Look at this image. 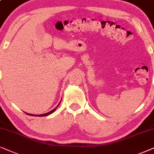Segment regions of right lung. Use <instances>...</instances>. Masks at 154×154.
I'll list each match as a JSON object with an SVG mask.
<instances>
[{
  "instance_id": "obj_1",
  "label": "right lung",
  "mask_w": 154,
  "mask_h": 154,
  "mask_svg": "<svg viewBox=\"0 0 154 154\" xmlns=\"http://www.w3.org/2000/svg\"><path fill=\"white\" fill-rule=\"evenodd\" d=\"M60 103H59V104L58 105V106L60 105ZM58 106H57V107H58ZM57 107L56 108H55L53 110H51L50 112H46V113H44V114H42V115H34V116H38V117H41V116H48V115H49V114H51V113H52V112H53L55 111V110H56V109L57 108ZM27 115H29V116H33V115H31V114H29V113H26Z\"/></svg>"
}]
</instances>
